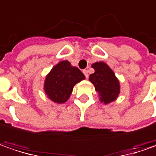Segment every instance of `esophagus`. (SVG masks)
<instances>
[{
    "label": "esophagus",
    "instance_id": "esophagus-1",
    "mask_svg": "<svg viewBox=\"0 0 156 156\" xmlns=\"http://www.w3.org/2000/svg\"><path fill=\"white\" fill-rule=\"evenodd\" d=\"M83 74H84V76H85V78H89V74H88V72H87V70H83Z\"/></svg>",
    "mask_w": 156,
    "mask_h": 156
}]
</instances>
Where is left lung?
<instances>
[{"label": "left lung", "instance_id": "8db88e82", "mask_svg": "<svg viewBox=\"0 0 156 156\" xmlns=\"http://www.w3.org/2000/svg\"><path fill=\"white\" fill-rule=\"evenodd\" d=\"M91 67L95 72L90 75L89 80L98 91L100 102L108 105L117 99L120 94V82L112 69L103 61L95 62Z\"/></svg>", "mask_w": 156, "mask_h": 156}]
</instances>
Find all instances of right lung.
Segmentation results:
<instances>
[{"mask_svg": "<svg viewBox=\"0 0 156 156\" xmlns=\"http://www.w3.org/2000/svg\"><path fill=\"white\" fill-rule=\"evenodd\" d=\"M83 79L85 76L78 67L73 66L68 60H62L46 76L44 90L53 103L64 104L70 98L75 84Z\"/></svg>", "mask_w": 156, "mask_h": 156, "instance_id": "right-lung-1", "label": "right lung"}]
</instances>
